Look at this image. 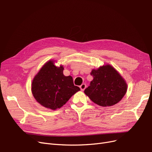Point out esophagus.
Here are the masks:
<instances>
[{
	"mask_svg": "<svg viewBox=\"0 0 152 152\" xmlns=\"http://www.w3.org/2000/svg\"><path fill=\"white\" fill-rule=\"evenodd\" d=\"M86 88V85L85 84H82L80 86V88H81V91H84Z\"/></svg>",
	"mask_w": 152,
	"mask_h": 152,
	"instance_id": "1",
	"label": "esophagus"
}]
</instances>
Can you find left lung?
Here are the masks:
<instances>
[{
	"label": "left lung",
	"mask_w": 152,
	"mask_h": 152,
	"mask_svg": "<svg viewBox=\"0 0 152 152\" xmlns=\"http://www.w3.org/2000/svg\"><path fill=\"white\" fill-rule=\"evenodd\" d=\"M93 80L84 90L90 99L102 107L112 106L119 102L127 92V85L121 75L107 64L92 69Z\"/></svg>",
	"instance_id": "obj_1"
}]
</instances>
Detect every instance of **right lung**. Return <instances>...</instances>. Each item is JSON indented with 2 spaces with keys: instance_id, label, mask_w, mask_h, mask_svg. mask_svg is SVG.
I'll return each instance as SVG.
<instances>
[{
  "instance_id": "right-lung-1",
  "label": "right lung",
  "mask_w": 152,
  "mask_h": 152,
  "mask_svg": "<svg viewBox=\"0 0 152 152\" xmlns=\"http://www.w3.org/2000/svg\"><path fill=\"white\" fill-rule=\"evenodd\" d=\"M63 66L57 67L50 60L43 66L32 81L33 96L46 108L60 109L80 90L74 85L71 76L63 75Z\"/></svg>"
}]
</instances>
